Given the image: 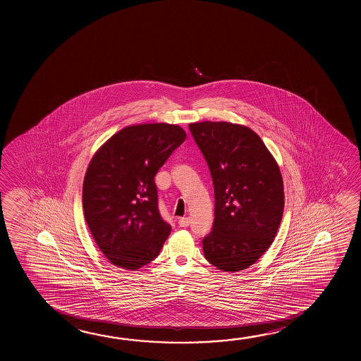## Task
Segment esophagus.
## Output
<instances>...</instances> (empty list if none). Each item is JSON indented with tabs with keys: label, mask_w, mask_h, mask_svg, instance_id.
Masks as SVG:
<instances>
[{
	"label": "esophagus",
	"mask_w": 361,
	"mask_h": 361,
	"mask_svg": "<svg viewBox=\"0 0 361 361\" xmlns=\"http://www.w3.org/2000/svg\"><path fill=\"white\" fill-rule=\"evenodd\" d=\"M178 225L181 226V228H186V226H189L190 225V218H181L178 220Z\"/></svg>",
	"instance_id": "34e87169"
}]
</instances>
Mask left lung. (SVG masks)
I'll return each instance as SVG.
<instances>
[{
	"label": "left lung",
	"mask_w": 361,
	"mask_h": 361,
	"mask_svg": "<svg viewBox=\"0 0 361 361\" xmlns=\"http://www.w3.org/2000/svg\"><path fill=\"white\" fill-rule=\"evenodd\" d=\"M189 128L214 183L215 219L202 239L205 258L224 272L247 269L271 247L282 221L279 166L247 126L205 121Z\"/></svg>",
	"instance_id": "obj_1"
}]
</instances>
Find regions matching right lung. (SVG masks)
I'll list each match as a JSON object with an SVG mask.
<instances>
[{"label":"right lung","mask_w":361,"mask_h":361,"mask_svg":"<svg viewBox=\"0 0 361 361\" xmlns=\"http://www.w3.org/2000/svg\"><path fill=\"white\" fill-rule=\"evenodd\" d=\"M185 140L178 124H133L106 140L89 162L84 218L113 266L137 271L160 253L171 225L161 218L154 178Z\"/></svg>","instance_id":"1"}]
</instances>
